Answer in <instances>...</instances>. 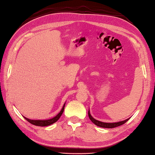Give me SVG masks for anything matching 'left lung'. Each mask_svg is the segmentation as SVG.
I'll return each instance as SVG.
<instances>
[{"label":"left lung","instance_id":"1","mask_svg":"<svg viewBox=\"0 0 155 155\" xmlns=\"http://www.w3.org/2000/svg\"><path fill=\"white\" fill-rule=\"evenodd\" d=\"M88 115L89 117L91 122H92L94 124H96V126L100 127H103V128H115L117 127H119V126H121L122 124H124V123L127 122L129 118H128L125 120H123V121L121 122H114V123H107V122H103L101 121H98L96 119H94V117L91 116L90 113V110L88 111Z\"/></svg>","mask_w":155,"mask_h":155}]
</instances>
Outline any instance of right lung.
<instances>
[{"label":"right lung","mask_w":155,"mask_h":155,"mask_svg":"<svg viewBox=\"0 0 155 155\" xmlns=\"http://www.w3.org/2000/svg\"><path fill=\"white\" fill-rule=\"evenodd\" d=\"M65 103L64 104L63 106V108L61 109V111H60L58 114H57L55 117H52L51 119L49 120H30L28 118H27V117H24L25 120H27L28 122H30L31 124H32L33 125L35 126H39V127H46V126H49L51 124H52L53 123L56 122L57 120L59 119V117L61 116V115L64 112V107H65Z\"/></svg>","instance_id":"right-lung-1"}]
</instances>
